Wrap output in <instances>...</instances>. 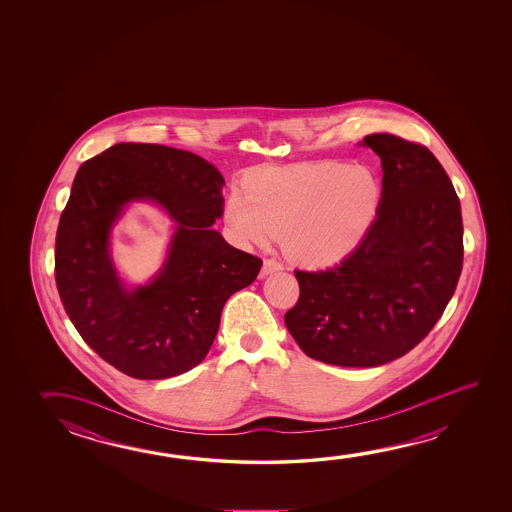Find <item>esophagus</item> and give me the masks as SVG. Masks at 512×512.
I'll return each mask as SVG.
<instances>
[{
    "label": "esophagus",
    "mask_w": 512,
    "mask_h": 512,
    "mask_svg": "<svg viewBox=\"0 0 512 512\" xmlns=\"http://www.w3.org/2000/svg\"><path fill=\"white\" fill-rule=\"evenodd\" d=\"M284 266L275 259H266L264 260V266H262V271H260V277H268V275H273V273H277V271H282Z\"/></svg>",
    "instance_id": "esophagus-1"
}]
</instances>
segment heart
I'll return each instance as SVG.
<instances>
[{
	"label": "heart",
	"mask_w": 512,
	"mask_h": 512,
	"mask_svg": "<svg viewBox=\"0 0 512 512\" xmlns=\"http://www.w3.org/2000/svg\"><path fill=\"white\" fill-rule=\"evenodd\" d=\"M243 189H232L225 202V221L235 239L266 244L282 234L285 255L309 268H327L350 255L382 202L373 169L339 160L253 169L244 176Z\"/></svg>",
	"instance_id": "heart-1"
}]
</instances>
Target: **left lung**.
<instances>
[{"label":"left lung","mask_w":512,"mask_h":512,"mask_svg":"<svg viewBox=\"0 0 512 512\" xmlns=\"http://www.w3.org/2000/svg\"><path fill=\"white\" fill-rule=\"evenodd\" d=\"M382 160V202L359 246L334 268L294 271L285 327L310 359L371 368L411 352L434 328L462 271L461 203L427 146L364 137Z\"/></svg>","instance_id":"8db88e82"}]
</instances>
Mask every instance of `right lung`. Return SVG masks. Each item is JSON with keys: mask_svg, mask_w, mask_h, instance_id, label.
<instances>
[{"mask_svg": "<svg viewBox=\"0 0 512 512\" xmlns=\"http://www.w3.org/2000/svg\"><path fill=\"white\" fill-rule=\"evenodd\" d=\"M223 176L191 151L119 143L75 176L55 243L60 300L85 343L128 377L160 380L198 366L232 294L262 260L212 230L223 214ZM157 202L177 223L169 259L150 285L128 292L108 235L130 201Z\"/></svg>", "mask_w": 512, "mask_h": 512, "instance_id": "right-lung-1", "label": "right lung"}]
</instances>
